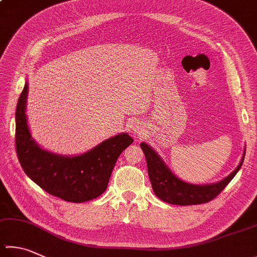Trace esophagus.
<instances>
[{"label": "esophagus", "instance_id": "34e87169", "mask_svg": "<svg viewBox=\"0 0 257 257\" xmlns=\"http://www.w3.org/2000/svg\"><path fill=\"white\" fill-rule=\"evenodd\" d=\"M131 128H132V131H133L135 134L141 135L144 132L145 126L141 122H134L132 125H131Z\"/></svg>", "mask_w": 257, "mask_h": 257}]
</instances>
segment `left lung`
I'll use <instances>...</instances> for the list:
<instances>
[{"label": "left lung", "instance_id": "8db88e82", "mask_svg": "<svg viewBox=\"0 0 257 257\" xmlns=\"http://www.w3.org/2000/svg\"><path fill=\"white\" fill-rule=\"evenodd\" d=\"M140 145H141L145 159H147L149 178L154 193L160 199L168 204L179 206L205 204V202L214 199L224 190V188L239 171L245 157L244 150L243 158L238 166L229 176H227L222 180L215 183H208V185H193V183L186 182L178 178L163 161L162 158L154 151L152 147H150L145 142H142Z\"/></svg>", "mask_w": 257, "mask_h": 257}]
</instances>
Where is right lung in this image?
<instances>
[{
  "label": "right lung",
  "mask_w": 257,
  "mask_h": 257,
  "mask_svg": "<svg viewBox=\"0 0 257 257\" xmlns=\"http://www.w3.org/2000/svg\"><path fill=\"white\" fill-rule=\"evenodd\" d=\"M28 81L16 112V144L19 161L27 176L43 190L62 200L85 202L106 189L119 154L133 143L119 133L78 156H62L42 149L32 138L27 119Z\"/></svg>",
  "instance_id": "right-lung-1"
}]
</instances>
